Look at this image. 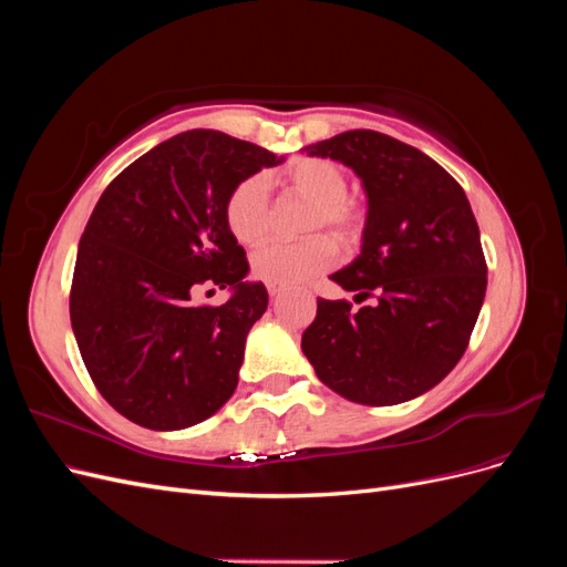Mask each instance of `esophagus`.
<instances>
[{
    "label": "esophagus",
    "instance_id": "obj_1",
    "mask_svg": "<svg viewBox=\"0 0 567 567\" xmlns=\"http://www.w3.org/2000/svg\"><path fill=\"white\" fill-rule=\"evenodd\" d=\"M281 293H284L281 286H269V298H271V300H277Z\"/></svg>",
    "mask_w": 567,
    "mask_h": 567
}]
</instances>
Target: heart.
Wrapping results in <instances>:
<instances>
[{
  "instance_id": "obj_1",
  "label": "heart",
  "mask_w": 567,
  "mask_h": 567,
  "mask_svg": "<svg viewBox=\"0 0 567 567\" xmlns=\"http://www.w3.org/2000/svg\"><path fill=\"white\" fill-rule=\"evenodd\" d=\"M279 182L288 194L312 200L302 231H329L342 250L362 244L367 213L357 196L348 194V175L340 165L323 158H298L288 163ZM225 221L241 246L262 244L271 229V205L260 177L238 182L225 203ZM336 244L315 234L302 241H274L252 255V274L269 286H296L336 262Z\"/></svg>"
}]
</instances>
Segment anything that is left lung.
<instances>
[{"mask_svg":"<svg viewBox=\"0 0 567 567\" xmlns=\"http://www.w3.org/2000/svg\"><path fill=\"white\" fill-rule=\"evenodd\" d=\"M310 156L362 177L369 213L362 255L331 274L357 298L317 300L302 352L319 381L359 404L388 406L437 385L468 348L487 262L461 184L423 151L373 130H350Z\"/></svg>","mask_w":567,"mask_h":567,"instance_id":"1","label":"left lung"}]
</instances>
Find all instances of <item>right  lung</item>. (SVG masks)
<instances>
[{"label": "right lung", "mask_w": 567, "mask_h": 567, "mask_svg": "<svg viewBox=\"0 0 567 567\" xmlns=\"http://www.w3.org/2000/svg\"><path fill=\"white\" fill-rule=\"evenodd\" d=\"M267 148L215 130L173 136L127 165L82 231L71 323L96 390L151 431H179L225 404L267 288L244 284L246 250L225 203L279 165ZM203 285L235 288L225 306H194Z\"/></svg>", "instance_id": "add662e5"}]
</instances>
